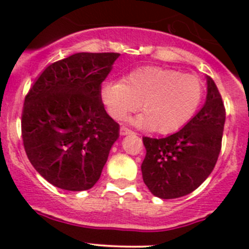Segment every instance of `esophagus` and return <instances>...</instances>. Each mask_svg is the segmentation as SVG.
Returning a JSON list of instances; mask_svg holds the SVG:
<instances>
[{
  "label": "esophagus",
  "mask_w": 249,
  "mask_h": 249,
  "mask_svg": "<svg viewBox=\"0 0 249 249\" xmlns=\"http://www.w3.org/2000/svg\"><path fill=\"white\" fill-rule=\"evenodd\" d=\"M130 134H134V131H132V130H130L129 127H126V126L120 127V135H122V136H125V135H130Z\"/></svg>",
  "instance_id": "1"
}]
</instances>
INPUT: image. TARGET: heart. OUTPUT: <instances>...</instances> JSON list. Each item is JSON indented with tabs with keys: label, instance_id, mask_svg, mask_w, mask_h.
I'll return each instance as SVG.
<instances>
[{
	"label": "heart",
	"instance_id": "b5f03b06",
	"mask_svg": "<svg viewBox=\"0 0 249 249\" xmlns=\"http://www.w3.org/2000/svg\"><path fill=\"white\" fill-rule=\"evenodd\" d=\"M203 94V83L196 76L159 66L134 70L122 82L107 80L100 90L102 104L113 119L124 120L140 106L144 113L135 123L159 134L184 127L199 110Z\"/></svg>",
	"mask_w": 249,
	"mask_h": 249
}]
</instances>
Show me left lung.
<instances>
[{
  "mask_svg": "<svg viewBox=\"0 0 249 249\" xmlns=\"http://www.w3.org/2000/svg\"><path fill=\"white\" fill-rule=\"evenodd\" d=\"M225 107L215 83L207 77L206 102L197 114L165 139L143 137V182L160 199L194 192L211 175L222 149Z\"/></svg>",
  "mask_w": 249,
  "mask_h": 249,
  "instance_id": "8db88e82",
  "label": "left lung"
}]
</instances>
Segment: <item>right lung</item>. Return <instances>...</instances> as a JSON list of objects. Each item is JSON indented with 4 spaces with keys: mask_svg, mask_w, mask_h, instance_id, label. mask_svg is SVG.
I'll list each match as a JSON object with an SVG mask.
<instances>
[{
    "mask_svg": "<svg viewBox=\"0 0 249 249\" xmlns=\"http://www.w3.org/2000/svg\"><path fill=\"white\" fill-rule=\"evenodd\" d=\"M118 53H77L49 65L25 97L21 136L32 166L70 192L95 185L119 137L107 114L101 84Z\"/></svg>",
    "mask_w": 249,
    "mask_h": 249,
    "instance_id": "right-lung-1",
    "label": "right lung"
}]
</instances>
